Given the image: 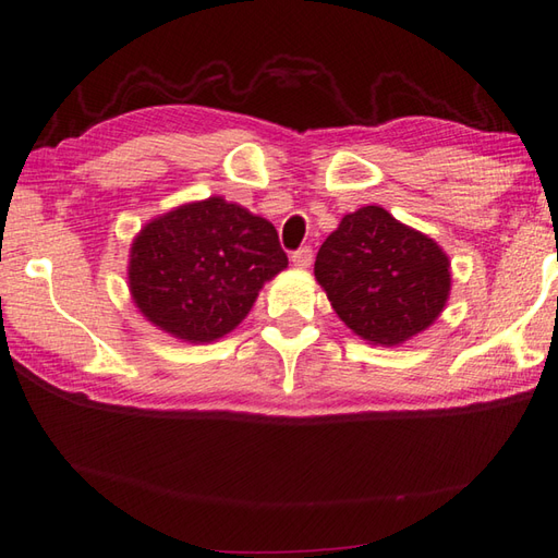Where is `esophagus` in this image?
<instances>
[{
	"instance_id": "obj_1",
	"label": "esophagus",
	"mask_w": 558,
	"mask_h": 558,
	"mask_svg": "<svg viewBox=\"0 0 558 558\" xmlns=\"http://www.w3.org/2000/svg\"><path fill=\"white\" fill-rule=\"evenodd\" d=\"M311 262H314V250L311 247H300L296 252H292V264L296 268H308Z\"/></svg>"
}]
</instances>
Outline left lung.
Masks as SVG:
<instances>
[{
  "mask_svg": "<svg viewBox=\"0 0 558 558\" xmlns=\"http://www.w3.org/2000/svg\"><path fill=\"white\" fill-rule=\"evenodd\" d=\"M314 274L344 326L383 347L430 328L451 290L442 247L383 206L347 214L320 244Z\"/></svg>",
  "mask_w": 558,
  "mask_h": 558,
  "instance_id": "left-lung-1",
  "label": "left lung"
}]
</instances>
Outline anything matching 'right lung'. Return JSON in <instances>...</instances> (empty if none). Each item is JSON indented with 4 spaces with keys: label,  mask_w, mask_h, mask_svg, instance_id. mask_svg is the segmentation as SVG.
Returning <instances> with one entry per match:
<instances>
[{
    "label": "right lung",
    "mask_w": 558,
    "mask_h": 558,
    "mask_svg": "<svg viewBox=\"0 0 558 558\" xmlns=\"http://www.w3.org/2000/svg\"><path fill=\"white\" fill-rule=\"evenodd\" d=\"M282 268L288 254L274 223L209 197L151 218L137 232L128 288L149 323L199 344L235 330Z\"/></svg>",
    "instance_id": "add662e5"
}]
</instances>
